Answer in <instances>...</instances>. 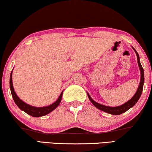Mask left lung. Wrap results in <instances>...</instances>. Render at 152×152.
Instances as JSON below:
<instances>
[{"label": "left lung", "instance_id": "1", "mask_svg": "<svg viewBox=\"0 0 152 152\" xmlns=\"http://www.w3.org/2000/svg\"><path fill=\"white\" fill-rule=\"evenodd\" d=\"M132 48L134 49V50L135 51L136 54H137V61H138V65H139V67L140 68V71H141V81H140L139 87H138L137 92L135 93V94L134 95V96L131 98L130 100H128L127 102H126L124 104H122L121 106H115V107H111V106H104L102 104H100L96 102H95L94 99H93L91 96H89V94L87 93V96L89 97V100L91 101L93 104H94L96 108H98V109L102 110L104 112H106L107 113H109V114L111 115H121L122 113H125L127 110L130 109V108L133 107L135 105V104L137 102L138 100H139L140 97L141 96L142 91V88H143V85H144V70L143 68H142L141 63L140 62V58L139 56V54L136 50L132 47Z\"/></svg>", "mask_w": 152, "mask_h": 152}]
</instances>
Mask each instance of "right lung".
Listing matches in <instances>:
<instances>
[{"mask_svg": "<svg viewBox=\"0 0 152 152\" xmlns=\"http://www.w3.org/2000/svg\"><path fill=\"white\" fill-rule=\"evenodd\" d=\"M12 72L13 70L11 72L10 80L11 93L15 104L20 108V109L23 110V111L27 113L28 115H31V116L35 117H39L44 116V115H46L47 114H48V113H51L53 110L55 109L58 105H59L61 101L63 91L61 92V94L59 97H58V98L56 99V102H54L53 104H52L50 105L44 106V107H35V106H31L28 104L22 101V99H20L19 98V97L17 96L14 91V89H13V83H12Z\"/></svg>", "mask_w": 152, "mask_h": 152, "instance_id": "1", "label": "right lung"}]
</instances>
